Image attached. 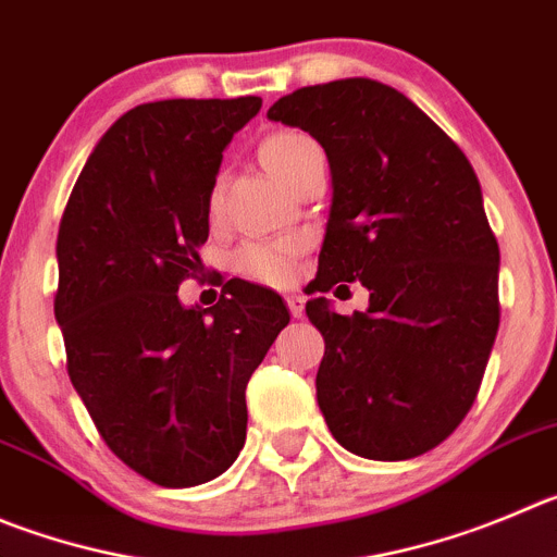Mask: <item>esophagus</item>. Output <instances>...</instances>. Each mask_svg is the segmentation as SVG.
Wrapping results in <instances>:
<instances>
[{
  "mask_svg": "<svg viewBox=\"0 0 557 557\" xmlns=\"http://www.w3.org/2000/svg\"><path fill=\"white\" fill-rule=\"evenodd\" d=\"M285 302H288V310L294 319H302L305 315V296L302 294H288L285 296Z\"/></svg>",
  "mask_w": 557,
  "mask_h": 557,
  "instance_id": "34e87169",
  "label": "esophagus"
}]
</instances>
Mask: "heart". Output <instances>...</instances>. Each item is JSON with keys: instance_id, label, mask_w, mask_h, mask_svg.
Returning a JSON list of instances; mask_svg holds the SVG:
<instances>
[{"instance_id": "heart-1", "label": "heart", "mask_w": 557, "mask_h": 557, "mask_svg": "<svg viewBox=\"0 0 557 557\" xmlns=\"http://www.w3.org/2000/svg\"><path fill=\"white\" fill-rule=\"evenodd\" d=\"M310 150H319V145L310 137L299 132H280L263 139L258 156H261L263 168L285 186ZM208 208H211V214L220 211V195L216 191L208 200ZM294 255L296 244L290 242H252L238 249L233 263H236V272H242L244 277L267 285H285L294 274Z\"/></svg>"}]
</instances>
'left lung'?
I'll return each mask as SVG.
<instances>
[{"instance_id":"8db88e82","label":"left lung","mask_w":557,"mask_h":557,"mask_svg":"<svg viewBox=\"0 0 557 557\" xmlns=\"http://www.w3.org/2000/svg\"><path fill=\"white\" fill-rule=\"evenodd\" d=\"M267 117L308 132L330 161L313 290H371L366 313H335L326 296L305 308L326 343V425L362 459H414L470 412L500 326V249L475 170L404 92L362 76L294 90Z\"/></svg>"}]
</instances>
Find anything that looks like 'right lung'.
Returning a JSON list of instances; mask_svg holds the SVG:
<instances>
[{
    "instance_id": "add662e5",
    "label": "right lung",
    "mask_w": 557,
    "mask_h": 557,
    "mask_svg": "<svg viewBox=\"0 0 557 557\" xmlns=\"http://www.w3.org/2000/svg\"><path fill=\"white\" fill-rule=\"evenodd\" d=\"M261 98L139 103L98 139L57 236L67 376L123 465L181 490L222 475L247 440V382L290 321L274 290L225 283L214 308L178 299L200 272L222 150Z\"/></svg>"
}]
</instances>
